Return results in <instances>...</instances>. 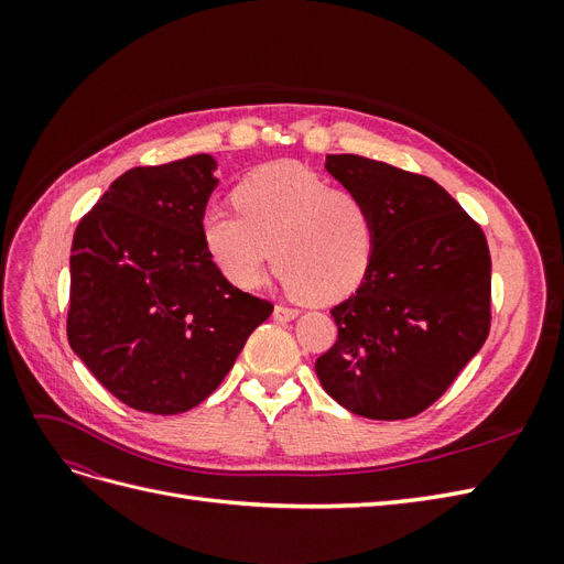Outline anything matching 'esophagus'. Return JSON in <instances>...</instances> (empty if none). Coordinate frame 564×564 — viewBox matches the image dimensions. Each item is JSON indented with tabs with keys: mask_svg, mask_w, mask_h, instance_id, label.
<instances>
[{
	"mask_svg": "<svg viewBox=\"0 0 564 564\" xmlns=\"http://www.w3.org/2000/svg\"><path fill=\"white\" fill-rule=\"evenodd\" d=\"M272 317L280 319V322H289L299 317V311L296 308H289V305H275V311H272Z\"/></svg>",
	"mask_w": 564,
	"mask_h": 564,
	"instance_id": "obj_1",
	"label": "esophagus"
}]
</instances>
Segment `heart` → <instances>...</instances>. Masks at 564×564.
<instances>
[{"instance_id": "obj_1", "label": "heart", "mask_w": 564, "mask_h": 564, "mask_svg": "<svg viewBox=\"0 0 564 564\" xmlns=\"http://www.w3.org/2000/svg\"><path fill=\"white\" fill-rule=\"evenodd\" d=\"M235 209L209 207L202 240L237 286L261 284L275 256L282 284L308 301L350 294L377 249L369 204L299 164H268L237 183Z\"/></svg>"}]
</instances>
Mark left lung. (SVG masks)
I'll use <instances>...</instances> for the list:
<instances>
[{"instance_id": "left-lung-1", "label": "left lung", "mask_w": 564, "mask_h": 564, "mask_svg": "<svg viewBox=\"0 0 564 564\" xmlns=\"http://www.w3.org/2000/svg\"><path fill=\"white\" fill-rule=\"evenodd\" d=\"M324 166L369 204L377 249L357 292L332 308L338 338L315 373L357 416H416L487 340V237L429 176L360 155H327Z\"/></svg>"}]
</instances>
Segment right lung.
I'll return each instance as SVG.
<instances>
[{
	"label": "right lung",
	"instance_id": "obj_1",
	"mask_svg": "<svg viewBox=\"0 0 564 564\" xmlns=\"http://www.w3.org/2000/svg\"><path fill=\"white\" fill-rule=\"evenodd\" d=\"M214 169L212 155L129 169L73 237L67 340L139 412L181 414L207 400L272 313L204 247Z\"/></svg>",
	"mask_w": 564,
	"mask_h": 564
}]
</instances>
